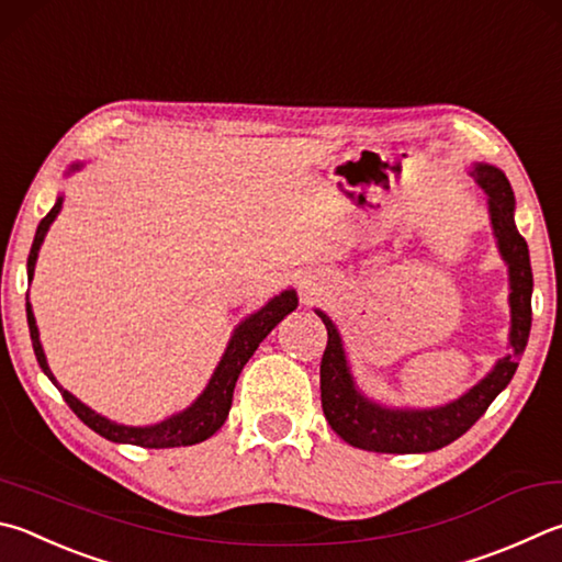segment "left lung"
<instances>
[{"label": "left lung", "instance_id": "left-lung-1", "mask_svg": "<svg viewBox=\"0 0 562 562\" xmlns=\"http://www.w3.org/2000/svg\"><path fill=\"white\" fill-rule=\"evenodd\" d=\"M476 181L488 196L494 236L508 265L512 278V346L514 351L494 366L486 379L464 393L459 401L435 407V411H387L383 405L371 403L356 391L353 379L346 366L341 336L329 316H322L326 326V349L322 356V411L331 430L344 442L359 450L413 454L432 452L454 442L486 413L494 397L512 383L521 361V353L530 334V292H533V272H530L528 246L514 223V191L508 179L496 167L476 165L472 169Z\"/></svg>", "mask_w": 562, "mask_h": 562}]
</instances>
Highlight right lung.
Masks as SVG:
<instances>
[{
    "mask_svg": "<svg viewBox=\"0 0 562 562\" xmlns=\"http://www.w3.org/2000/svg\"><path fill=\"white\" fill-rule=\"evenodd\" d=\"M60 203H64V199H58L56 206L50 209L38 223L34 246H32V252H29V262H26L29 280L34 278V265H36L38 248H41V243H44L46 231L50 223H54L56 213L60 211ZM294 307H297V294H294L292 290H284L280 297L270 300L260 312L250 314L248 319L238 326L236 334H233V339L228 344L226 353H223L216 373H213V379H211L206 391L199 395V401L191 407H187L183 413L169 417V420L159 423V425H151V427H127V425L110 423L108 417L98 415L95 411H90V407L80 403L76 395H70L66 387H60L54 379V373H50V369H48L44 349H41L36 319H34V312L29 304H26V322H29V334H32L34 353H36L41 371H44L48 379L54 381V385L58 387L60 395H64V401L68 403L70 411H74L80 420L90 427V430L103 435L110 442L137 445V447H147V450H165V447H187V445H196V442L209 440V437L216 432L223 423H226L231 403H233V387H236L243 366L248 363V359L255 353V349H258L265 336H268Z\"/></svg>",
    "mask_w": 562,
    "mask_h": 562,
    "instance_id": "add662e5",
    "label": "right lung"
}]
</instances>
